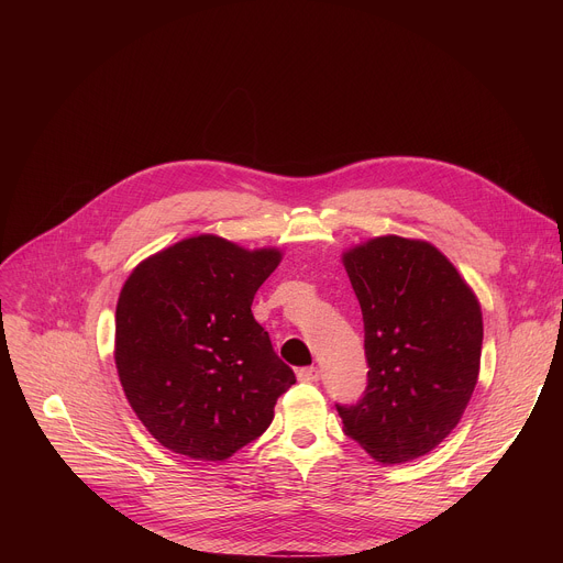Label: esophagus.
I'll return each instance as SVG.
<instances>
[{
    "label": "esophagus",
    "instance_id": "1",
    "mask_svg": "<svg viewBox=\"0 0 563 563\" xmlns=\"http://www.w3.org/2000/svg\"><path fill=\"white\" fill-rule=\"evenodd\" d=\"M296 376H298V380H302V383H313V380H318V369L311 365V367H300L298 372H296Z\"/></svg>",
    "mask_w": 563,
    "mask_h": 563
}]
</instances>
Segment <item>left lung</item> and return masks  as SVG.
Returning a JSON list of instances; mask_svg holds the SVG:
<instances>
[{"label": "left lung", "instance_id": "left-lung-1", "mask_svg": "<svg viewBox=\"0 0 563 563\" xmlns=\"http://www.w3.org/2000/svg\"><path fill=\"white\" fill-rule=\"evenodd\" d=\"M343 265L369 365L358 404L336 406L343 430L385 465L419 459L456 428L476 387L478 298L428 240L369 238L343 252Z\"/></svg>", "mask_w": 563, "mask_h": 563}]
</instances>
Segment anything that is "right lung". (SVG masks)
<instances>
[{"mask_svg": "<svg viewBox=\"0 0 563 563\" xmlns=\"http://www.w3.org/2000/svg\"><path fill=\"white\" fill-rule=\"evenodd\" d=\"M200 233L144 258L115 307V367L129 406L176 454L224 461L258 439L296 376L256 323L252 302L280 265Z\"/></svg>", "mask_w": 563, "mask_h": 563, "instance_id": "add662e5", "label": "right lung"}]
</instances>
